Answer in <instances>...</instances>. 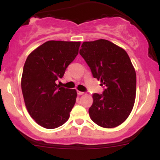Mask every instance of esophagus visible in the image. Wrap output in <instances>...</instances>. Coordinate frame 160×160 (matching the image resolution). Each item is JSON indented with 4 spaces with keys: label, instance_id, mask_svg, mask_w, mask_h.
I'll return each mask as SVG.
<instances>
[{
    "label": "esophagus",
    "instance_id": "obj_1",
    "mask_svg": "<svg viewBox=\"0 0 160 160\" xmlns=\"http://www.w3.org/2000/svg\"><path fill=\"white\" fill-rule=\"evenodd\" d=\"M78 94L79 95H83V94H84V92H83L78 91Z\"/></svg>",
    "mask_w": 160,
    "mask_h": 160
}]
</instances>
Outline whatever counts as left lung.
<instances>
[{"label": "left lung", "instance_id": "left-lung-1", "mask_svg": "<svg viewBox=\"0 0 160 160\" xmlns=\"http://www.w3.org/2000/svg\"><path fill=\"white\" fill-rule=\"evenodd\" d=\"M80 54L104 87L102 94L92 95L91 120L104 128L120 126L131 113L136 95V73L127 52L109 40L100 39L83 42Z\"/></svg>", "mask_w": 160, "mask_h": 160}]
</instances>
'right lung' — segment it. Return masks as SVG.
Returning <instances> with one entry per match:
<instances>
[{"label": "right lung", "mask_w": 160, "mask_h": 160, "mask_svg": "<svg viewBox=\"0 0 160 160\" xmlns=\"http://www.w3.org/2000/svg\"><path fill=\"white\" fill-rule=\"evenodd\" d=\"M80 42L49 40L28 56L21 86L31 117L46 128L61 126L69 119L77 91L61 87L56 81L78 54Z\"/></svg>", "instance_id": "obj_1"}]
</instances>
